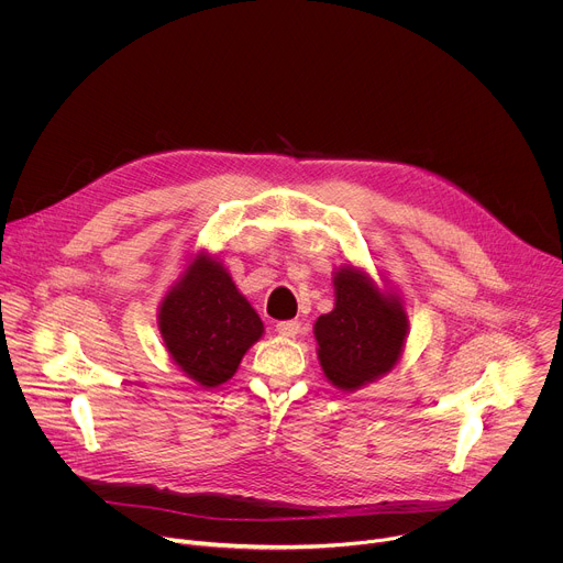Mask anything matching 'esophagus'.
I'll return each instance as SVG.
<instances>
[{
  "mask_svg": "<svg viewBox=\"0 0 563 563\" xmlns=\"http://www.w3.org/2000/svg\"><path fill=\"white\" fill-rule=\"evenodd\" d=\"M276 332L280 336H287V339H296L300 334V323L298 320H280V323L276 325Z\"/></svg>",
  "mask_w": 563,
  "mask_h": 563,
  "instance_id": "esophagus-1",
  "label": "esophagus"
}]
</instances>
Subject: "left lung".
Wrapping results in <instances>:
<instances>
[{
  "mask_svg": "<svg viewBox=\"0 0 563 563\" xmlns=\"http://www.w3.org/2000/svg\"><path fill=\"white\" fill-rule=\"evenodd\" d=\"M408 334L410 318L398 291L378 287L365 267L334 272V309L313 323L318 363L334 387L354 391L389 374Z\"/></svg>",
  "mask_w": 563,
  "mask_h": 563,
  "instance_id": "1",
  "label": "left lung"
}]
</instances>
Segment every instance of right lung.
<instances>
[{"label": "right lung", "instance_id": "right-lung-1", "mask_svg": "<svg viewBox=\"0 0 563 563\" xmlns=\"http://www.w3.org/2000/svg\"><path fill=\"white\" fill-rule=\"evenodd\" d=\"M157 330L169 358L202 387L227 383L265 334L258 311L229 269L205 250L187 258L159 302Z\"/></svg>", "mask_w": 563, "mask_h": 563}]
</instances>
